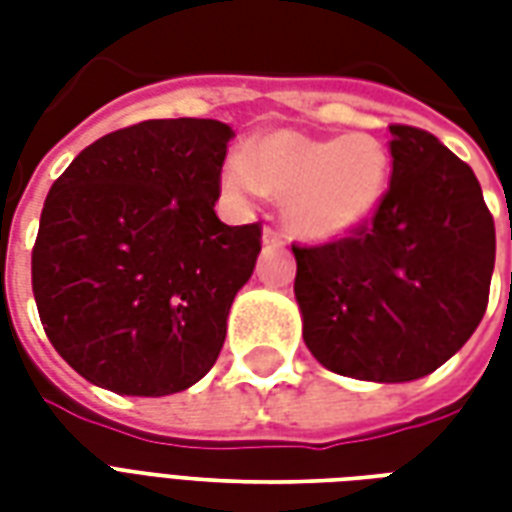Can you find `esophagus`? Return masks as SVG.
<instances>
[{"instance_id":"obj_1","label":"esophagus","mask_w":512,"mask_h":512,"mask_svg":"<svg viewBox=\"0 0 512 512\" xmlns=\"http://www.w3.org/2000/svg\"><path fill=\"white\" fill-rule=\"evenodd\" d=\"M263 244L277 249V246L285 244V233H282V230H274V227H266V230H263Z\"/></svg>"}]
</instances>
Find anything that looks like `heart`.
<instances>
[{"label":"heart","instance_id":"1","mask_svg":"<svg viewBox=\"0 0 512 512\" xmlns=\"http://www.w3.org/2000/svg\"><path fill=\"white\" fill-rule=\"evenodd\" d=\"M389 186V153L376 136H307L290 128L249 139L224 161L230 197L268 191L282 197L288 224L304 238L332 241L354 233L378 211Z\"/></svg>","mask_w":512,"mask_h":512}]
</instances>
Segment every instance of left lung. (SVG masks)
<instances>
[{"label": "left lung", "instance_id": "1", "mask_svg": "<svg viewBox=\"0 0 512 512\" xmlns=\"http://www.w3.org/2000/svg\"><path fill=\"white\" fill-rule=\"evenodd\" d=\"M392 178L373 219L340 241L293 244L304 343L337 376L403 384L480 326L494 216L472 167L428 131L389 126Z\"/></svg>", "mask_w": 512, "mask_h": 512}]
</instances>
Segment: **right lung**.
I'll use <instances>...</instances> for the list:
<instances>
[{
  "instance_id": "obj_1",
  "label": "right lung",
  "mask_w": 512,
  "mask_h": 512,
  "mask_svg": "<svg viewBox=\"0 0 512 512\" xmlns=\"http://www.w3.org/2000/svg\"><path fill=\"white\" fill-rule=\"evenodd\" d=\"M233 128L145 120L101 136L54 180L32 249V293L57 354L117 395L197 384L257 255L260 224L213 205Z\"/></svg>"
}]
</instances>
